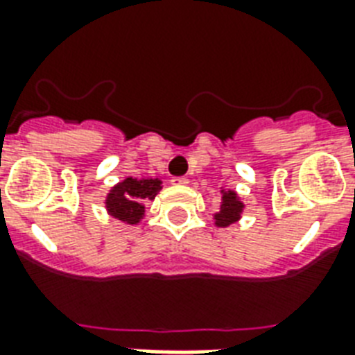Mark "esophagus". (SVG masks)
Returning <instances> with one entry per match:
<instances>
[{
  "mask_svg": "<svg viewBox=\"0 0 355 355\" xmlns=\"http://www.w3.org/2000/svg\"><path fill=\"white\" fill-rule=\"evenodd\" d=\"M171 182L177 184V186H186L189 180H188V177H175V178H171Z\"/></svg>",
  "mask_w": 355,
  "mask_h": 355,
  "instance_id": "1",
  "label": "esophagus"
}]
</instances>
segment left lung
Masks as SVG:
<instances>
[{"label":"left lung","mask_w":355,"mask_h":355,"mask_svg":"<svg viewBox=\"0 0 355 355\" xmlns=\"http://www.w3.org/2000/svg\"><path fill=\"white\" fill-rule=\"evenodd\" d=\"M221 206H219V211L214 214V221H216V227L225 228L241 219V211L245 205L232 189H221Z\"/></svg>","instance_id":"8db88e82"}]
</instances>
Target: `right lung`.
I'll use <instances>...</instances> for the list:
<instances>
[{"mask_svg": "<svg viewBox=\"0 0 355 355\" xmlns=\"http://www.w3.org/2000/svg\"><path fill=\"white\" fill-rule=\"evenodd\" d=\"M158 178L128 177L108 191L105 206L108 216L127 225H138L145 216V202H149L160 191Z\"/></svg>", "mask_w": 355, "mask_h": 355, "instance_id": "add662e5", "label": "right lung"}]
</instances>
